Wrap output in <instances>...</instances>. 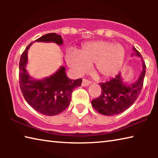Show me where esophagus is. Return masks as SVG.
I'll list each match as a JSON object with an SVG mask.
<instances>
[{
	"mask_svg": "<svg viewBox=\"0 0 158 158\" xmlns=\"http://www.w3.org/2000/svg\"><path fill=\"white\" fill-rule=\"evenodd\" d=\"M90 81H89V80H86V79H83L82 81V86H88V85H89L90 84Z\"/></svg>",
	"mask_w": 158,
	"mask_h": 158,
	"instance_id": "obj_1",
	"label": "esophagus"
}]
</instances>
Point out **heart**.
I'll use <instances>...</instances> for the list:
<instances>
[{"mask_svg": "<svg viewBox=\"0 0 158 158\" xmlns=\"http://www.w3.org/2000/svg\"><path fill=\"white\" fill-rule=\"evenodd\" d=\"M125 51L120 44L106 41L87 42L78 52L67 53L66 61L74 73L79 74L94 63V71L102 78H111L119 73L124 63Z\"/></svg>", "mask_w": 158, "mask_h": 158, "instance_id": "heart-1", "label": "heart"}]
</instances>
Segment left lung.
Returning <instances> with one entry per match:
<instances>
[{"label":"left lung","instance_id":"8db88e82","mask_svg":"<svg viewBox=\"0 0 158 158\" xmlns=\"http://www.w3.org/2000/svg\"><path fill=\"white\" fill-rule=\"evenodd\" d=\"M134 51L132 56L141 58L142 69L137 80L135 82L124 81L121 73L114 79L106 83H101L102 94L99 98L91 101L93 107L99 113L106 116H114L121 114L133 105L142 89L146 65L140 53L132 47Z\"/></svg>","mask_w":158,"mask_h":158}]
</instances>
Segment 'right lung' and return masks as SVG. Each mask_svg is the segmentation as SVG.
<instances>
[{
    "label": "right lung",
    "mask_w": 158,
    "mask_h": 158,
    "mask_svg": "<svg viewBox=\"0 0 158 158\" xmlns=\"http://www.w3.org/2000/svg\"><path fill=\"white\" fill-rule=\"evenodd\" d=\"M35 42H53L60 46L63 40L60 35L48 33ZM33 42L26 47L19 62V85L26 102L35 110L46 116H55L69 106L73 90L81 84L82 79H71L67 76L65 68H60L49 77L41 79L32 77L26 70L28 51Z\"/></svg>",
    "instance_id": "obj_1"
}]
</instances>
